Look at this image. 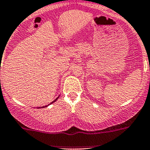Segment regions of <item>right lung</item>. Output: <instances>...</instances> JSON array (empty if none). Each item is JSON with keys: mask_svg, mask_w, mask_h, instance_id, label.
<instances>
[{"mask_svg": "<svg viewBox=\"0 0 150 150\" xmlns=\"http://www.w3.org/2000/svg\"><path fill=\"white\" fill-rule=\"evenodd\" d=\"M57 98H56V99H55V100H54V101H52V103H50V104H52V103H54V102H55V101H56V100H57ZM47 105H46V106H43V107H41V108H45V107H47Z\"/></svg>", "mask_w": 150, "mask_h": 150, "instance_id": "add662e5", "label": "right lung"}]
</instances>
